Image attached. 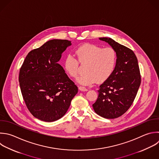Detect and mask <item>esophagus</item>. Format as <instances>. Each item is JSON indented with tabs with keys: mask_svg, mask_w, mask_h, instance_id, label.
Returning <instances> with one entry per match:
<instances>
[{
	"mask_svg": "<svg viewBox=\"0 0 159 159\" xmlns=\"http://www.w3.org/2000/svg\"><path fill=\"white\" fill-rule=\"evenodd\" d=\"M78 88H79V89H80V91H87L88 90L86 88H85V87H84V86H79Z\"/></svg>",
	"mask_w": 159,
	"mask_h": 159,
	"instance_id": "esophagus-1",
	"label": "esophagus"
}]
</instances>
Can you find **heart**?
Returning a JSON list of instances; mask_svg holds the SVG:
<instances>
[{"mask_svg": "<svg viewBox=\"0 0 159 159\" xmlns=\"http://www.w3.org/2000/svg\"><path fill=\"white\" fill-rule=\"evenodd\" d=\"M78 60L71 54H68L64 58L63 66L66 72L72 78L77 76L79 62L86 66L84 74L76 79L83 85H91L98 82H103L113 73L116 66L117 55L116 50L109 47H101L86 43L80 46L75 52Z\"/></svg>", "mask_w": 159, "mask_h": 159, "instance_id": "1", "label": "heart"}]
</instances>
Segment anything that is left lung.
I'll return each mask as SVG.
<instances>
[{
    "label": "left lung",
    "instance_id": "obj_1",
    "mask_svg": "<svg viewBox=\"0 0 159 159\" xmlns=\"http://www.w3.org/2000/svg\"><path fill=\"white\" fill-rule=\"evenodd\" d=\"M114 48L117 61L112 75L99 86L98 98L93 104L95 112L106 119L121 116L131 106L141 82L137 58L130 48L111 38H99Z\"/></svg>",
    "mask_w": 159,
    "mask_h": 159
}]
</instances>
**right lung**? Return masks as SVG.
I'll return each mask as SVG.
<instances>
[{
  "label": "right lung",
  "mask_w": 159,
  "mask_h": 159,
  "mask_svg": "<svg viewBox=\"0 0 159 159\" xmlns=\"http://www.w3.org/2000/svg\"><path fill=\"white\" fill-rule=\"evenodd\" d=\"M71 45L68 40H49L30 51L20 68L19 81L24 100L30 113L41 120L62 117L78 91L58 63Z\"/></svg>",
  "instance_id": "right-lung-1"
}]
</instances>
